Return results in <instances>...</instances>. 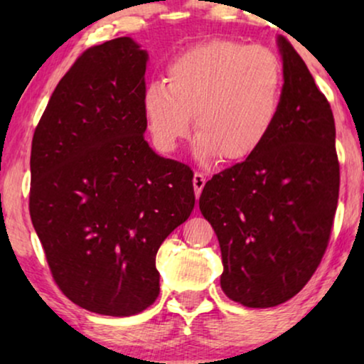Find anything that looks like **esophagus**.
I'll return each instance as SVG.
<instances>
[{
	"label": "esophagus",
	"mask_w": 364,
	"mask_h": 364,
	"mask_svg": "<svg viewBox=\"0 0 364 364\" xmlns=\"http://www.w3.org/2000/svg\"><path fill=\"white\" fill-rule=\"evenodd\" d=\"M192 183H193V191H196V196L198 197V196H200L203 186H205V176H203L202 172H196V173H193Z\"/></svg>",
	"instance_id": "34e87169"
}]
</instances>
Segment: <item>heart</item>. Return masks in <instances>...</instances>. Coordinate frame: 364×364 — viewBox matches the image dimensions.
<instances>
[{
  "label": "heart",
  "mask_w": 364,
  "mask_h": 364,
  "mask_svg": "<svg viewBox=\"0 0 364 364\" xmlns=\"http://www.w3.org/2000/svg\"><path fill=\"white\" fill-rule=\"evenodd\" d=\"M283 66L265 46L213 39L178 54L167 84L154 81L142 111L159 151L172 152L193 129L197 152L222 162L242 161L262 147L280 114Z\"/></svg>",
  "instance_id": "heart-1"
}]
</instances>
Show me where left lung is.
Segmentation results:
<instances>
[{
  "instance_id": "8db88e82",
  "label": "left lung",
  "mask_w": 364,
  "mask_h": 364,
  "mask_svg": "<svg viewBox=\"0 0 364 364\" xmlns=\"http://www.w3.org/2000/svg\"><path fill=\"white\" fill-rule=\"evenodd\" d=\"M283 97L275 127L243 162L203 187L198 207L220 243V285L248 308L285 303L316 272L340 192L330 102L287 38Z\"/></svg>"
}]
</instances>
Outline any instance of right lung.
<instances>
[{
	"instance_id": "1",
	"label": "right lung",
	"mask_w": 364,
	"mask_h": 364,
	"mask_svg": "<svg viewBox=\"0 0 364 364\" xmlns=\"http://www.w3.org/2000/svg\"><path fill=\"white\" fill-rule=\"evenodd\" d=\"M146 63L127 36L86 49L33 136V227L59 290L99 315L156 301L159 247L196 205L191 167L144 139Z\"/></svg>"
}]
</instances>
